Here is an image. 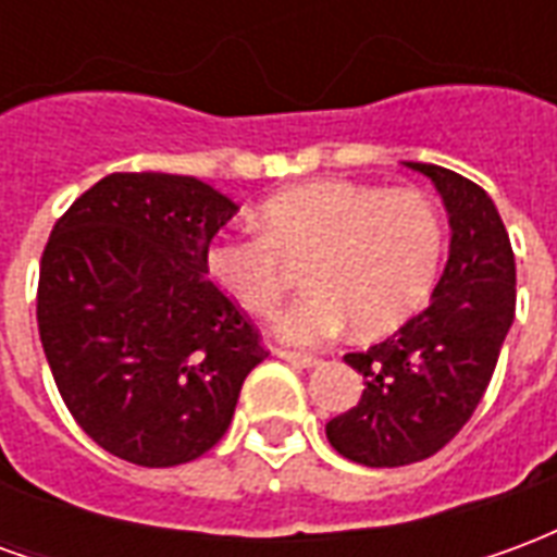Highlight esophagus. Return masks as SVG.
Listing matches in <instances>:
<instances>
[{
  "instance_id": "34e87169",
  "label": "esophagus",
  "mask_w": 557,
  "mask_h": 557,
  "mask_svg": "<svg viewBox=\"0 0 557 557\" xmlns=\"http://www.w3.org/2000/svg\"><path fill=\"white\" fill-rule=\"evenodd\" d=\"M277 358H283L292 367H304V370H310V367H319V358L315 355H304V351H289V349H277Z\"/></svg>"
}]
</instances>
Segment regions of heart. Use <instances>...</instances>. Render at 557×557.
<instances>
[{
	"label": "heart",
	"mask_w": 557,
	"mask_h": 557,
	"mask_svg": "<svg viewBox=\"0 0 557 557\" xmlns=\"http://www.w3.org/2000/svg\"><path fill=\"white\" fill-rule=\"evenodd\" d=\"M262 232H226L208 244L206 271L232 304L268 315L286 295L292 265H304L307 295L283 310L277 334L295 346L331 339L343 327L382 337L406 325L430 298L444 226L414 187L325 178L268 196Z\"/></svg>",
	"instance_id": "obj_1"
}]
</instances>
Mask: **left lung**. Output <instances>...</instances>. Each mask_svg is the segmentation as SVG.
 <instances>
[{
	"instance_id": "8db88e82",
	"label": "left lung",
	"mask_w": 557,
	"mask_h": 557,
	"mask_svg": "<svg viewBox=\"0 0 557 557\" xmlns=\"http://www.w3.org/2000/svg\"><path fill=\"white\" fill-rule=\"evenodd\" d=\"M426 175L447 208L450 253L430 307L343 361L363 375L358 406L327 420L331 447L351 462L397 468L438 454L486 394L516 313V262L490 194L435 163Z\"/></svg>"
}]
</instances>
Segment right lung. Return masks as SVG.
<instances>
[{"instance_id":"obj_1","label":"right lung","mask_w":557,"mask_h":557,"mask_svg":"<svg viewBox=\"0 0 557 557\" xmlns=\"http://www.w3.org/2000/svg\"><path fill=\"white\" fill-rule=\"evenodd\" d=\"M238 202L194 175L113 172L53 226L38 331L79 430L134 466L172 468L230 430L259 334L208 280Z\"/></svg>"}]
</instances>
